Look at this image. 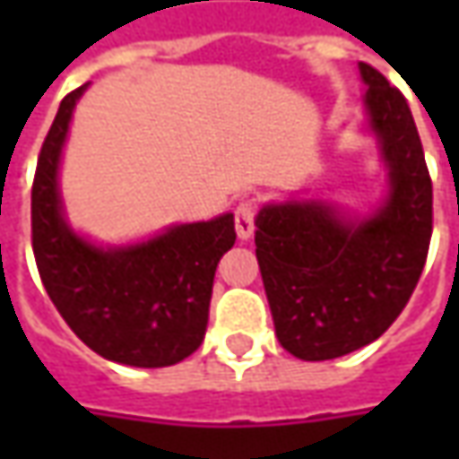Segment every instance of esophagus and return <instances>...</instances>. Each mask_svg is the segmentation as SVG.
Returning <instances> with one entry per match:
<instances>
[{
  "label": "esophagus",
  "mask_w": 459,
  "mask_h": 459,
  "mask_svg": "<svg viewBox=\"0 0 459 459\" xmlns=\"http://www.w3.org/2000/svg\"><path fill=\"white\" fill-rule=\"evenodd\" d=\"M235 230L239 239H250L255 232V204L242 202L235 212Z\"/></svg>",
  "instance_id": "1"
}]
</instances>
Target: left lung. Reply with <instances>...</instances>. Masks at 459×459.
I'll use <instances>...</instances> for the list:
<instances>
[{
  "label": "left lung",
  "instance_id": "left-lung-1",
  "mask_svg": "<svg viewBox=\"0 0 459 459\" xmlns=\"http://www.w3.org/2000/svg\"><path fill=\"white\" fill-rule=\"evenodd\" d=\"M362 107L380 145L388 194L368 217L332 204H265L255 255L275 334L301 360L355 352L396 322L424 271L432 239V178L403 94L360 63Z\"/></svg>",
  "mask_w": 459,
  "mask_h": 459
}]
</instances>
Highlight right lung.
Here are the masks:
<instances>
[{
  "label": "right lung",
  "instance_id": "right-lung-1",
  "mask_svg": "<svg viewBox=\"0 0 459 459\" xmlns=\"http://www.w3.org/2000/svg\"><path fill=\"white\" fill-rule=\"evenodd\" d=\"M63 99L32 184V253L50 301L97 355L133 368H166L204 342L220 257L235 245V217L173 224L166 232L101 247L71 230L58 170L74 107Z\"/></svg>",
  "mask_w": 459,
  "mask_h": 459
}]
</instances>
